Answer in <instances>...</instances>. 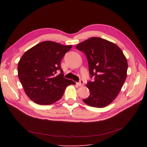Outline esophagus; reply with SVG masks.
<instances>
[{"instance_id": "1", "label": "esophagus", "mask_w": 147, "mask_h": 147, "mask_svg": "<svg viewBox=\"0 0 147 147\" xmlns=\"http://www.w3.org/2000/svg\"><path fill=\"white\" fill-rule=\"evenodd\" d=\"M78 85L79 86H83L84 85V81L83 80H80V82L78 83Z\"/></svg>"}]
</instances>
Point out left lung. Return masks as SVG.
I'll use <instances>...</instances> for the list:
<instances>
[{"instance_id":"obj_1","label":"left lung","mask_w":147,"mask_h":147,"mask_svg":"<svg viewBox=\"0 0 147 147\" xmlns=\"http://www.w3.org/2000/svg\"><path fill=\"white\" fill-rule=\"evenodd\" d=\"M76 48L85 53L91 78H94L86 84L90 95L83 102L97 108L109 105L117 97L126 79V57L117 45L97 37L77 45Z\"/></svg>"}]
</instances>
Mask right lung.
I'll return each instance as SVG.
<instances>
[{
	"label": "right lung",
	"mask_w": 147,
	"mask_h": 147,
	"mask_svg": "<svg viewBox=\"0 0 147 147\" xmlns=\"http://www.w3.org/2000/svg\"><path fill=\"white\" fill-rule=\"evenodd\" d=\"M72 45L45 41L27 51L18 64L19 79L26 94L36 104H52L63 96L71 80L64 78L61 61ZM61 73L57 75L58 72Z\"/></svg>",
	"instance_id": "add662e5"
}]
</instances>
